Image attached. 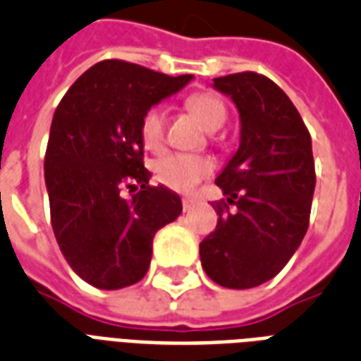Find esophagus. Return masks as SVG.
<instances>
[{
	"instance_id": "34e87169",
	"label": "esophagus",
	"mask_w": 361,
	"mask_h": 361,
	"mask_svg": "<svg viewBox=\"0 0 361 361\" xmlns=\"http://www.w3.org/2000/svg\"><path fill=\"white\" fill-rule=\"evenodd\" d=\"M181 204H183V212H189L195 206V200L192 199H183L181 200Z\"/></svg>"
}]
</instances>
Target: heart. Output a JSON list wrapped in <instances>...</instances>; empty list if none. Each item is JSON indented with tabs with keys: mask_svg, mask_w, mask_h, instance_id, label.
<instances>
[{
	"mask_svg": "<svg viewBox=\"0 0 361 361\" xmlns=\"http://www.w3.org/2000/svg\"><path fill=\"white\" fill-rule=\"evenodd\" d=\"M187 107L197 119L204 125L206 130H219L227 121V109L225 104L216 94L210 92H200L191 96L187 100ZM164 126H166V115L164 107L153 106L142 117L140 125V136L147 149L157 151L164 142ZM155 178L159 183L170 187L174 191H191L208 172H210V162L197 155H185V153H170L162 157L153 166Z\"/></svg>",
	"mask_w": 361,
	"mask_h": 361,
	"instance_id": "b5f03b06",
	"label": "heart"
}]
</instances>
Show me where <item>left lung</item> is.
Returning a JSON list of instances; mask_svg holds the SVG:
<instances>
[{
    "mask_svg": "<svg viewBox=\"0 0 361 361\" xmlns=\"http://www.w3.org/2000/svg\"><path fill=\"white\" fill-rule=\"evenodd\" d=\"M240 115V145L216 178L227 202L216 231L200 242V261L216 284L261 286L279 274L309 229L316 174L301 115L269 77L242 71L216 77ZM233 204L236 211L228 212Z\"/></svg>",
    "mask_w": 361,
    "mask_h": 361,
    "instance_id": "8db88e82",
    "label": "left lung"
}]
</instances>
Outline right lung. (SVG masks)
I'll return each mask as SVG.
<instances>
[{
    "instance_id": "add662e5",
    "label": "right lung",
    "mask_w": 361,
    "mask_h": 361,
    "mask_svg": "<svg viewBox=\"0 0 361 361\" xmlns=\"http://www.w3.org/2000/svg\"><path fill=\"white\" fill-rule=\"evenodd\" d=\"M191 79L104 60L54 111L45 153L52 231L73 272L94 288L121 290L144 279L153 236L181 214L178 192L149 185L140 125Z\"/></svg>"
}]
</instances>
